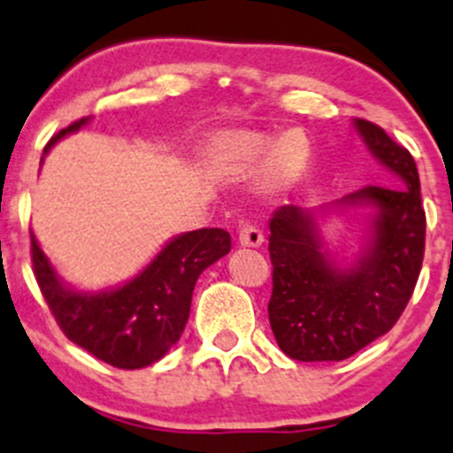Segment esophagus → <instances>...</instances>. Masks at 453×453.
Wrapping results in <instances>:
<instances>
[{"label": "esophagus", "instance_id": "34e87169", "mask_svg": "<svg viewBox=\"0 0 453 453\" xmlns=\"http://www.w3.org/2000/svg\"><path fill=\"white\" fill-rule=\"evenodd\" d=\"M236 239L241 247H260L265 242V234L256 223L241 221L239 230H236Z\"/></svg>", "mask_w": 453, "mask_h": 453}]
</instances>
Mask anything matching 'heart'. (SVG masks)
I'll use <instances>...</instances> for the list:
<instances>
[{
	"mask_svg": "<svg viewBox=\"0 0 453 453\" xmlns=\"http://www.w3.org/2000/svg\"><path fill=\"white\" fill-rule=\"evenodd\" d=\"M311 158L303 136L287 134L282 141L263 134H230L219 142L217 160L230 173H251L266 163V169L280 182L297 178Z\"/></svg>",
	"mask_w": 453,
	"mask_h": 453,
	"instance_id": "obj_1",
	"label": "heart"
}]
</instances>
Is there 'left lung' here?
I'll return each instance as SVG.
<instances>
[{
  "instance_id": "left-lung-1",
  "label": "left lung",
  "mask_w": 453,
  "mask_h": 453,
  "mask_svg": "<svg viewBox=\"0 0 453 453\" xmlns=\"http://www.w3.org/2000/svg\"><path fill=\"white\" fill-rule=\"evenodd\" d=\"M397 187L366 184L341 203H373V241L351 269L330 263L312 212L282 206L269 227V323L280 349L302 363L345 360L387 334L406 311L426 251V211L415 158L375 123L356 119Z\"/></svg>"
}]
</instances>
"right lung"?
Returning <instances> with one entry per match:
<instances>
[{"label": "right lung", "instance_id": "obj_1", "mask_svg": "<svg viewBox=\"0 0 453 453\" xmlns=\"http://www.w3.org/2000/svg\"><path fill=\"white\" fill-rule=\"evenodd\" d=\"M87 121L88 117L78 119L51 136L45 151ZM30 241L38 288L63 334L117 369L154 365L180 341L199 273L223 258L232 247L230 234L221 227L187 232L165 245V250L121 288L87 295L66 288L32 232Z\"/></svg>", "mask_w": 453, "mask_h": 453}]
</instances>
